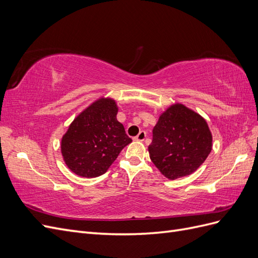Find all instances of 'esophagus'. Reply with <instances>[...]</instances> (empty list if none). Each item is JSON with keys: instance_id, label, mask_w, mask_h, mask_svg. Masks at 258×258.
Wrapping results in <instances>:
<instances>
[{"instance_id": "34e87169", "label": "esophagus", "mask_w": 258, "mask_h": 258, "mask_svg": "<svg viewBox=\"0 0 258 258\" xmlns=\"http://www.w3.org/2000/svg\"><path fill=\"white\" fill-rule=\"evenodd\" d=\"M145 138H146V132H145V131H140L139 135H138L135 139L137 140V141L142 142V141H144Z\"/></svg>"}]
</instances>
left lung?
<instances>
[{
  "label": "left lung",
  "instance_id": "1",
  "mask_svg": "<svg viewBox=\"0 0 258 258\" xmlns=\"http://www.w3.org/2000/svg\"><path fill=\"white\" fill-rule=\"evenodd\" d=\"M212 151V134L200 114L182 103L159 116L148 146L150 158L169 179L194 173Z\"/></svg>",
  "mask_w": 258,
  "mask_h": 258
}]
</instances>
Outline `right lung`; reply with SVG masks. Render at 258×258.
Here are the masks:
<instances>
[{
  "label": "right lung",
  "instance_id": "1",
  "mask_svg": "<svg viewBox=\"0 0 258 258\" xmlns=\"http://www.w3.org/2000/svg\"><path fill=\"white\" fill-rule=\"evenodd\" d=\"M118 106L110 97H101L77 115L61 139L67 167L82 177L104 174L122 148L132 142L117 120Z\"/></svg>",
  "mask_w": 258,
  "mask_h": 258
}]
</instances>
